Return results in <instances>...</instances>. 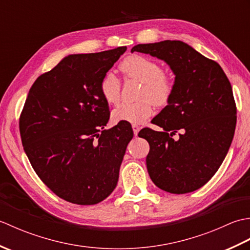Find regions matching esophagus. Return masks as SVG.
Masks as SVG:
<instances>
[{
    "label": "esophagus",
    "mask_w": 250,
    "mask_h": 250,
    "mask_svg": "<svg viewBox=\"0 0 250 250\" xmlns=\"http://www.w3.org/2000/svg\"><path fill=\"white\" fill-rule=\"evenodd\" d=\"M132 129H133V133H134V135H137V133H139V131H140V125H135V124H133L132 125Z\"/></svg>",
    "instance_id": "1"
}]
</instances>
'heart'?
<instances>
[{
    "label": "heart",
    "instance_id": "1",
    "mask_svg": "<svg viewBox=\"0 0 250 250\" xmlns=\"http://www.w3.org/2000/svg\"><path fill=\"white\" fill-rule=\"evenodd\" d=\"M120 70L125 76L139 79L144 87L137 102H122L113 110L116 122L142 124L152 115L153 103L164 105L174 92L173 78L163 72L161 65L155 60L144 56L126 57L120 63ZM100 93L108 104H117L120 100V82L114 73H106L100 82Z\"/></svg>",
    "mask_w": 250,
    "mask_h": 250
}]
</instances>
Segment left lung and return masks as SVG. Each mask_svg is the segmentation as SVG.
I'll return each mask as SVG.
<instances>
[{"label":"left lung","instance_id":"obj_1","mask_svg":"<svg viewBox=\"0 0 250 250\" xmlns=\"http://www.w3.org/2000/svg\"><path fill=\"white\" fill-rule=\"evenodd\" d=\"M133 51L164 60L175 74L168 104L151 121L162 130L144 128L139 133L149 143L148 173L167 192H192L218 171L234 136L236 105L231 83L218 63L184 42L139 44Z\"/></svg>","mask_w":250,"mask_h":250}]
</instances>
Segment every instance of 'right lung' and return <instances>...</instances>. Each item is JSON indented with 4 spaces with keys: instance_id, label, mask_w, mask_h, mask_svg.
Wrapping results in <instances>:
<instances>
[{
    "instance_id": "1",
    "label": "right lung",
    "mask_w": 250,
    "mask_h": 250,
    "mask_svg": "<svg viewBox=\"0 0 250 250\" xmlns=\"http://www.w3.org/2000/svg\"><path fill=\"white\" fill-rule=\"evenodd\" d=\"M126 50L71 55L37 77L19 118L23 149L32 167L59 198L93 205L113 192L133 130L109 119L100 82Z\"/></svg>"
}]
</instances>
